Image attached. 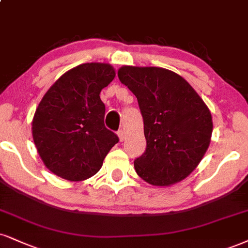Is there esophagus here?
<instances>
[{
	"mask_svg": "<svg viewBox=\"0 0 248 248\" xmlns=\"http://www.w3.org/2000/svg\"><path fill=\"white\" fill-rule=\"evenodd\" d=\"M117 136L119 138V141H123V140L125 139V134H124V131L123 130H119L117 132Z\"/></svg>",
	"mask_w": 248,
	"mask_h": 248,
	"instance_id": "34e87169",
	"label": "esophagus"
}]
</instances>
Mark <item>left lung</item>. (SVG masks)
I'll list each match as a JSON object with an SVG mask.
<instances>
[{
  "label": "left lung",
  "mask_w": 248,
  "mask_h": 248,
  "mask_svg": "<svg viewBox=\"0 0 248 248\" xmlns=\"http://www.w3.org/2000/svg\"><path fill=\"white\" fill-rule=\"evenodd\" d=\"M122 84L138 100L146 151L134 160L137 173L154 186L185 179L209 147L213 121L208 107L177 73L155 66H122Z\"/></svg>",
  "instance_id": "obj_1"
}]
</instances>
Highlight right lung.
<instances>
[{
    "mask_svg": "<svg viewBox=\"0 0 248 248\" xmlns=\"http://www.w3.org/2000/svg\"><path fill=\"white\" fill-rule=\"evenodd\" d=\"M107 63H85L55 81L35 110L32 134L45 166L71 182L94 176L118 137L105 126L102 88L115 78Z\"/></svg>",
    "mask_w": 248,
    "mask_h": 248,
    "instance_id": "right-lung-1",
    "label": "right lung"
}]
</instances>
